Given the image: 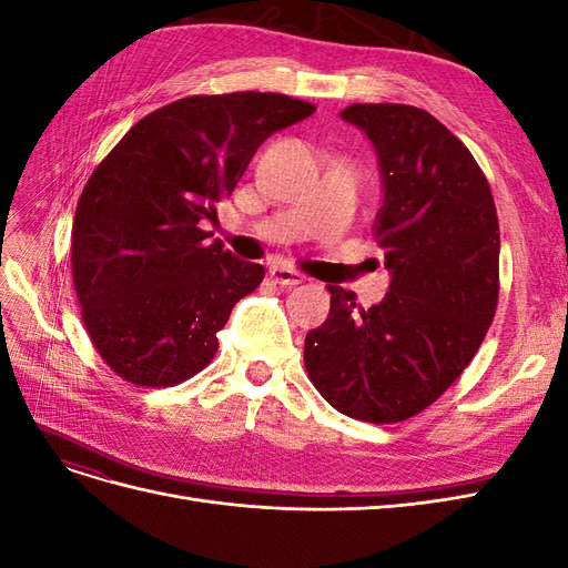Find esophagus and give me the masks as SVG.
Returning <instances> with one entry per match:
<instances>
[{
    "instance_id": "1",
    "label": "esophagus",
    "mask_w": 568,
    "mask_h": 568,
    "mask_svg": "<svg viewBox=\"0 0 568 568\" xmlns=\"http://www.w3.org/2000/svg\"><path fill=\"white\" fill-rule=\"evenodd\" d=\"M270 280H272L274 284H282V286H296V284H301L305 277H303L301 272L291 270V267H286V265H272V267H270Z\"/></svg>"
}]
</instances>
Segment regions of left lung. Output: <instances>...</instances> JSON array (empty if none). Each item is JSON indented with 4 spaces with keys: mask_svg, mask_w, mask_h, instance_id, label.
Wrapping results in <instances>:
<instances>
[{
    "mask_svg": "<svg viewBox=\"0 0 568 568\" xmlns=\"http://www.w3.org/2000/svg\"><path fill=\"white\" fill-rule=\"evenodd\" d=\"M341 118L376 149L384 201L374 239L390 270L379 305L326 286L329 317L305 336V369L341 415L395 424L467 369L500 294V225L471 151L424 109L353 104Z\"/></svg>",
    "mask_w": 568,
    "mask_h": 568,
    "instance_id": "1",
    "label": "left lung"
}]
</instances>
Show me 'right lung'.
I'll return each instance as SVG.
<instances>
[{
    "instance_id": "obj_1",
    "label": "right lung",
    "mask_w": 568,
    "mask_h": 568,
    "mask_svg": "<svg viewBox=\"0 0 568 568\" xmlns=\"http://www.w3.org/2000/svg\"><path fill=\"white\" fill-rule=\"evenodd\" d=\"M315 106L277 92L194 94L144 115L84 184L71 236L82 322L97 353L130 384L178 386L217 353L232 307L265 270L213 232L267 136Z\"/></svg>"
}]
</instances>
